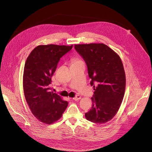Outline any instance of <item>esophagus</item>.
<instances>
[{
  "mask_svg": "<svg viewBox=\"0 0 152 152\" xmlns=\"http://www.w3.org/2000/svg\"><path fill=\"white\" fill-rule=\"evenodd\" d=\"M73 99L74 100H75V101H77V100H79L81 99V97H80V96L77 95V96H76V97H73Z\"/></svg>",
  "mask_w": 152,
  "mask_h": 152,
  "instance_id": "34e87169",
  "label": "esophagus"
}]
</instances>
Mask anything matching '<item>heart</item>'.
<instances>
[{"mask_svg": "<svg viewBox=\"0 0 152 152\" xmlns=\"http://www.w3.org/2000/svg\"><path fill=\"white\" fill-rule=\"evenodd\" d=\"M79 61H82V60H80L79 58H73L72 59V62L74 63V62H79Z\"/></svg>", "mask_w": 152, "mask_h": 152, "instance_id": "heart-1", "label": "heart"}]
</instances>
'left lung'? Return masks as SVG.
<instances>
[{
    "label": "left lung",
    "instance_id": "left-lung-1",
    "mask_svg": "<svg viewBox=\"0 0 152 152\" xmlns=\"http://www.w3.org/2000/svg\"><path fill=\"white\" fill-rule=\"evenodd\" d=\"M75 48L87 65L94 90L92 107L85 118L94 123H106L116 115L124 95L126 75L121 59L103 43L75 45Z\"/></svg>",
    "mask_w": 152,
    "mask_h": 152
}]
</instances>
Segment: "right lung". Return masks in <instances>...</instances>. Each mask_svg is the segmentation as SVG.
<instances>
[{
    "label": "right lung",
    "mask_w": 152,
    "mask_h": 152,
    "mask_svg": "<svg viewBox=\"0 0 152 152\" xmlns=\"http://www.w3.org/2000/svg\"><path fill=\"white\" fill-rule=\"evenodd\" d=\"M72 48L73 45H39L26 59L23 76L24 94L32 114L41 123L51 124L57 121L68 106L67 101L50 91V83L60 58Z\"/></svg>",
    "instance_id": "right-lung-1"
}]
</instances>
